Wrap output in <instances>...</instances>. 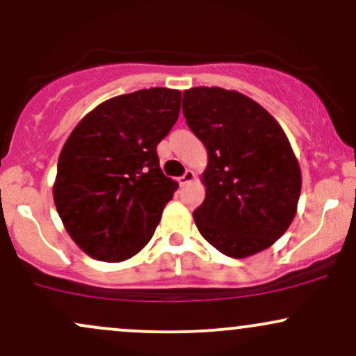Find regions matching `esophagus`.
I'll use <instances>...</instances> for the list:
<instances>
[{"label": "esophagus", "instance_id": "obj_1", "mask_svg": "<svg viewBox=\"0 0 356 356\" xmlns=\"http://www.w3.org/2000/svg\"><path fill=\"white\" fill-rule=\"evenodd\" d=\"M193 179H195V173H193V171L186 170L185 175H183V177L178 179V183H179V186H186V185H190V183L193 181Z\"/></svg>", "mask_w": 356, "mask_h": 356}]
</instances>
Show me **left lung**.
I'll use <instances>...</instances> for the list:
<instances>
[{
  "label": "left lung",
  "instance_id": "1",
  "mask_svg": "<svg viewBox=\"0 0 356 356\" xmlns=\"http://www.w3.org/2000/svg\"><path fill=\"white\" fill-rule=\"evenodd\" d=\"M183 115L208 152L200 233L227 257L263 252L291 225L302 191L285 131L252 98L216 86L186 90Z\"/></svg>",
  "mask_w": 356,
  "mask_h": 356
}]
</instances>
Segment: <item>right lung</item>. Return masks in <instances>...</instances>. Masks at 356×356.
<instances>
[{
    "instance_id": "right-lung-1",
    "label": "right lung",
    "mask_w": 356,
    "mask_h": 356,
    "mask_svg": "<svg viewBox=\"0 0 356 356\" xmlns=\"http://www.w3.org/2000/svg\"><path fill=\"white\" fill-rule=\"evenodd\" d=\"M181 91L149 88L90 111L66 140L53 198L73 241L99 261H123L152 240L178 183L156 146L177 123Z\"/></svg>"
}]
</instances>
